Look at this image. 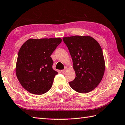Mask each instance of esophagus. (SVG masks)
<instances>
[{
    "label": "esophagus",
    "instance_id": "1",
    "mask_svg": "<svg viewBox=\"0 0 125 125\" xmlns=\"http://www.w3.org/2000/svg\"><path fill=\"white\" fill-rule=\"evenodd\" d=\"M65 71H66V69H64V70H61V72H62V73H64Z\"/></svg>",
    "mask_w": 125,
    "mask_h": 125
}]
</instances>
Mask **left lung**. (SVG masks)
I'll return each instance as SVG.
<instances>
[{
  "instance_id": "8db88e82",
  "label": "left lung",
  "mask_w": 125,
  "mask_h": 125,
  "mask_svg": "<svg viewBox=\"0 0 125 125\" xmlns=\"http://www.w3.org/2000/svg\"><path fill=\"white\" fill-rule=\"evenodd\" d=\"M73 62L76 77L69 82L71 88L82 94L95 88L103 77L105 61L99 43L90 36H73L63 38Z\"/></svg>"
}]
</instances>
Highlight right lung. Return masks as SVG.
<instances>
[{
    "label": "right lung",
    "mask_w": 125,
    "mask_h": 125,
    "mask_svg": "<svg viewBox=\"0 0 125 125\" xmlns=\"http://www.w3.org/2000/svg\"><path fill=\"white\" fill-rule=\"evenodd\" d=\"M62 42L60 38L30 39L19 51L16 75L20 83L31 94H42L51 89L58 73L52 69L50 56Z\"/></svg>",
    "instance_id": "obj_1"
}]
</instances>
